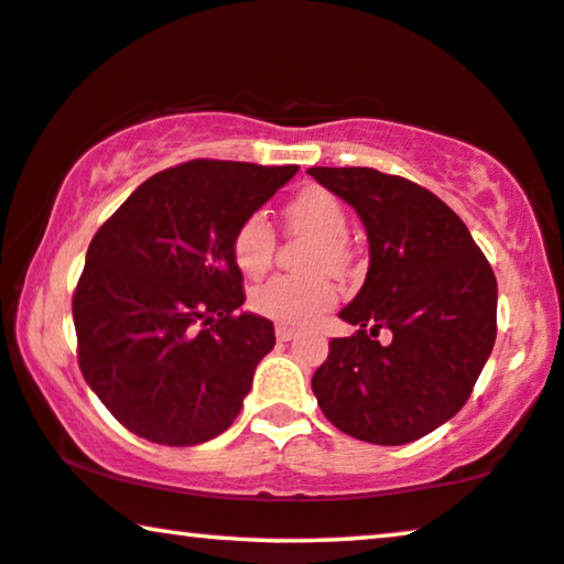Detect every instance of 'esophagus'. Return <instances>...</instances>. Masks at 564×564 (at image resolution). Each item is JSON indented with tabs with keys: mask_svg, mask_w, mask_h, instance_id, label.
Masks as SVG:
<instances>
[{
	"mask_svg": "<svg viewBox=\"0 0 564 564\" xmlns=\"http://www.w3.org/2000/svg\"><path fill=\"white\" fill-rule=\"evenodd\" d=\"M296 329H291V326H283V324H279L275 326V336H279V341H291V339H296Z\"/></svg>",
	"mask_w": 564,
	"mask_h": 564,
	"instance_id": "esophagus-1",
	"label": "esophagus"
}]
</instances>
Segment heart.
<instances>
[{"label": "heart", "mask_w": 564, "mask_h": 564, "mask_svg": "<svg viewBox=\"0 0 564 564\" xmlns=\"http://www.w3.org/2000/svg\"><path fill=\"white\" fill-rule=\"evenodd\" d=\"M285 220L293 230L314 235L316 248L311 253L314 271H344L349 265L347 246V209L339 197L324 187H306L293 195L283 207ZM235 265L250 279L263 275L273 263L275 232L263 215H248L240 220L230 238ZM336 304V285L326 275L293 279L275 275L250 293V308L260 316L291 326H308L322 318Z\"/></svg>", "instance_id": "b5f03b06"}]
</instances>
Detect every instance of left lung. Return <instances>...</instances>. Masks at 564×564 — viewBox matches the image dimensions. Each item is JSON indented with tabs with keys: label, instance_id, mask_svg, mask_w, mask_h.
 I'll use <instances>...</instances> for the list:
<instances>
[{
	"label": "left lung",
	"instance_id": "8db88e82",
	"mask_svg": "<svg viewBox=\"0 0 564 564\" xmlns=\"http://www.w3.org/2000/svg\"><path fill=\"white\" fill-rule=\"evenodd\" d=\"M349 202L369 240V271L329 341L311 390L326 420L357 441H417L466 405L497 339V275L453 209L405 176L311 166ZM393 334L388 345L373 336Z\"/></svg>",
	"mask_w": 564,
	"mask_h": 564
}]
</instances>
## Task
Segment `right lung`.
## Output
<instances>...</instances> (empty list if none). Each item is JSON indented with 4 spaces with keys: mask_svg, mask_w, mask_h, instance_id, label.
I'll list each match as a JSON object with an SVG mask.
<instances>
[{
    "mask_svg": "<svg viewBox=\"0 0 564 564\" xmlns=\"http://www.w3.org/2000/svg\"><path fill=\"white\" fill-rule=\"evenodd\" d=\"M296 172L192 159L139 184L90 240L73 293L78 365L139 438L197 445L238 417L275 332L238 311L230 238Z\"/></svg>",
    "mask_w": 564,
    "mask_h": 564,
    "instance_id": "1",
    "label": "right lung"
}]
</instances>
